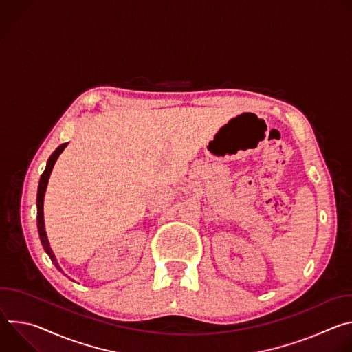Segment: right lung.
I'll use <instances>...</instances> for the list:
<instances>
[{
  "label": "right lung",
  "mask_w": 352,
  "mask_h": 352,
  "mask_svg": "<svg viewBox=\"0 0 352 352\" xmlns=\"http://www.w3.org/2000/svg\"><path fill=\"white\" fill-rule=\"evenodd\" d=\"M67 147V143L61 144L60 147H57L56 152L52 155V157L48 159L47 162V167L44 170V173L41 174V178H40V182H38V190H37V228H38V235H40V241L43 243V248L47 252V255L50 256V259L53 261V263L56 265V267L58 270H61V267L58 266L57 263V259L53 254L52 248H50V243H48V239H47V234H45V228H44V219H43V202H44V193H45V188H47V184H48V178H50V174H52V170L58 159V156L63 153V150Z\"/></svg>",
  "instance_id": "1"
}]
</instances>
